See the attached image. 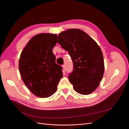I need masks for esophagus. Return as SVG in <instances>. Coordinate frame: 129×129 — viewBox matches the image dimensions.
<instances>
[{
	"instance_id": "34e87169",
	"label": "esophagus",
	"mask_w": 129,
	"mask_h": 129,
	"mask_svg": "<svg viewBox=\"0 0 129 129\" xmlns=\"http://www.w3.org/2000/svg\"><path fill=\"white\" fill-rule=\"evenodd\" d=\"M62 67H63V68L64 71H66V64H63V66H62Z\"/></svg>"
}]
</instances>
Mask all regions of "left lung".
<instances>
[{
  "instance_id": "1",
  "label": "left lung",
  "mask_w": 129,
  "mask_h": 129,
  "mask_svg": "<svg viewBox=\"0 0 129 129\" xmlns=\"http://www.w3.org/2000/svg\"><path fill=\"white\" fill-rule=\"evenodd\" d=\"M58 43L68 51L73 63L69 74L75 90L89 95L99 87L104 74L103 54L99 46L83 30L69 29L58 34Z\"/></svg>"
}]
</instances>
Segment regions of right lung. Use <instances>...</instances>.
<instances>
[{
	"mask_svg": "<svg viewBox=\"0 0 129 129\" xmlns=\"http://www.w3.org/2000/svg\"><path fill=\"white\" fill-rule=\"evenodd\" d=\"M57 35L42 33L33 37L21 53L19 69L21 79L33 94L48 97L57 90L63 76L62 67L55 62L53 48Z\"/></svg>",
	"mask_w": 129,
	"mask_h": 129,
	"instance_id": "right-lung-1",
	"label": "right lung"
}]
</instances>
